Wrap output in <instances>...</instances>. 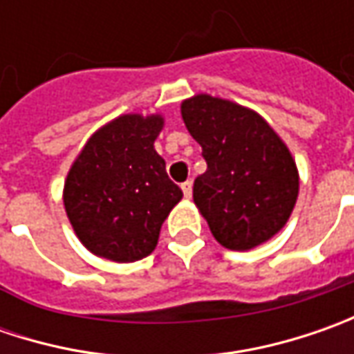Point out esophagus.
Listing matches in <instances>:
<instances>
[{"label":"esophagus","mask_w":354,"mask_h":354,"mask_svg":"<svg viewBox=\"0 0 354 354\" xmlns=\"http://www.w3.org/2000/svg\"><path fill=\"white\" fill-rule=\"evenodd\" d=\"M181 189H183L185 197L191 198V195H193V183L191 181H185V183H181Z\"/></svg>","instance_id":"obj_1"}]
</instances>
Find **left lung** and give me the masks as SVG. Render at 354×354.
<instances>
[{
	"mask_svg": "<svg viewBox=\"0 0 354 354\" xmlns=\"http://www.w3.org/2000/svg\"><path fill=\"white\" fill-rule=\"evenodd\" d=\"M201 143L207 171L193 198L212 236L230 250H250L288 223L299 179L290 149L262 118L234 102L198 94L181 106Z\"/></svg>",
	"mask_w": 354,
	"mask_h": 354,
	"instance_id": "8db88e82",
	"label": "left lung"
}]
</instances>
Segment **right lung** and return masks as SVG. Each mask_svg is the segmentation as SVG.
<instances>
[{
    "label": "right lung",
    "instance_id": "right-lung-1",
    "mask_svg": "<svg viewBox=\"0 0 354 354\" xmlns=\"http://www.w3.org/2000/svg\"><path fill=\"white\" fill-rule=\"evenodd\" d=\"M159 116H122L98 129L64 183V209L80 242L114 262L149 256L183 191L165 171L153 142Z\"/></svg>",
    "mask_w": 354,
    "mask_h": 354
}]
</instances>
